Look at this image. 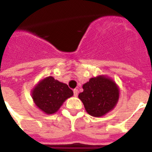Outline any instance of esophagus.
I'll use <instances>...</instances> for the list:
<instances>
[{
  "label": "esophagus",
  "mask_w": 152,
  "mask_h": 152,
  "mask_svg": "<svg viewBox=\"0 0 152 152\" xmlns=\"http://www.w3.org/2000/svg\"><path fill=\"white\" fill-rule=\"evenodd\" d=\"M77 94H78V91H77V89L74 90V96H77Z\"/></svg>",
  "instance_id": "esophagus-1"
}]
</instances>
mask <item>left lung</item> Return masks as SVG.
Masks as SVG:
<instances>
[{
    "mask_svg": "<svg viewBox=\"0 0 152 152\" xmlns=\"http://www.w3.org/2000/svg\"><path fill=\"white\" fill-rule=\"evenodd\" d=\"M78 97L91 116L100 117L116 107L119 96L116 84L110 77L100 75L92 77L83 85Z\"/></svg>",
    "mask_w": 152,
    "mask_h": 152,
    "instance_id": "1",
    "label": "left lung"
}]
</instances>
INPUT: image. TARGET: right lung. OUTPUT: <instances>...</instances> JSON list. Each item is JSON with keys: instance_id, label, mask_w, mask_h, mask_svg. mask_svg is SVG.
I'll list each match as a JSON object with an SVG mask.
<instances>
[{"instance_id": "add662e5", "label": "right lung", "mask_w": 152, "mask_h": 152, "mask_svg": "<svg viewBox=\"0 0 152 152\" xmlns=\"http://www.w3.org/2000/svg\"><path fill=\"white\" fill-rule=\"evenodd\" d=\"M73 94L66 84L55 80L52 76L40 80L32 91L36 107L49 115L57 112L63 103Z\"/></svg>"}]
</instances>
